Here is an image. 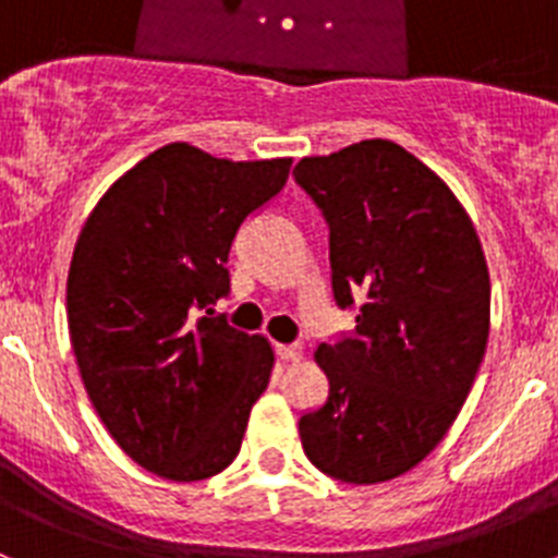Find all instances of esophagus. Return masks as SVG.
Returning a JSON list of instances; mask_svg holds the SVG:
<instances>
[{
  "mask_svg": "<svg viewBox=\"0 0 558 558\" xmlns=\"http://www.w3.org/2000/svg\"><path fill=\"white\" fill-rule=\"evenodd\" d=\"M276 357L284 360V363H295V360L302 357V349L295 347V343H276Z\"/></svg>",
  "mask_w": 558,
  "mask_h": 558,
  "instance_id": "34e87169",
  "label": "esophagus"
}]
</instances>
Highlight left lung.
I'll return each mask as SVG.
<instances>
[{
  "instance_id": "obj_1",
  "label": "left lung",
  "mask_w": 558,
  "mask_h": 558,
  "mask_svg": "<svg viewBox=\"0 0 558 558\" xmlns=\"http://www.w3.org/2000/svg\"><path fill=\"white\" fill-rule=\"evenodd\" d=\"M324 211L338 307L357 299L354 332L322 343L329 379L299 418L310 461L343 483L413 470L466 402L489 340V268L461 201L427 165L366 140L295 165Z\"/></svg>"
}]
</instances>
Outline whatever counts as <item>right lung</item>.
<instances>
[{
	"label": "right lung",
	"mask_w": 558,
	"mask_h": 558,
	"mask_svg": "<svg viewBox=\"0 0 558 558\" xmlns=\"http://www.w3.org/2000/svg\"><path fill=\"white\" fill-rule=\"evenodd\" d=\"M290 165L172 142L113 181L77 236L72 352L106 430L153 475L204 481L240 452L274 349L211 307L229 293L236 231L282 192Z\"/></svg>",
	"instance_id": "right-lung-1"
}]
</instances>
